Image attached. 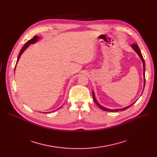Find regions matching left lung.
Returning <instances> with one entry per match:
<instances>
[{
  "label": "left lung",
  "mask_w": 157,
  "mask_h": 157,
  "mask_svg": "<svg viewBox=\"0 0 157 157\" xmlns=\"http://www.w3.org/2000/svg\"><path fill=\"white\" fill-rule=\"evenodd\" d=\"M131 47L133 48L134 50V51L136 52V53L139 56L140 59H141V61L143 62V76H144V86H145V62H144V59H143V55H142V54H141V51H140V49H139V46H138L137 44H133L131 45ZM144 88H143V90H144ZM92 96H93V99H94L95 103L97 104V105L98 107V108H101V109H102V110H104V111H109V112H117V111H124V110L128 109V108H130V107L131 105H132L137 101H136L134 102H133L132 104H131L130 105H129L127 106V107H125V108H121V109H108V108H104V107L102 106L99 103H98V102L97 101L96 98H95V94H94V92L93 91H92Z\"/></svg>",
  "instance_id": "obj_1"
}]
</instances>
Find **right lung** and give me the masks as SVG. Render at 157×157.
Returning <instances> with one entry per match:
<instances>
[{
    "label": "right lung",
    "instance_id": "1",
    "mask_svg": "<svg viewBox=\"0 0 157 157\" xmlns=\"http://www.w3.org/2000/svg\"><path fill=\"white\" fill-rule=\"evenodd\" d=\"M39 37L38 36H34V37H33L32 39H31L30 40H28L27 42L25 44V45L23 46V48L21 49V50H20V53H19V55H18V59H17V61H16V65H15V69H16V64H17V63H18V60H19V59H20V56H21V55H22V53L25 51V49H27V48H28V47L30 46V44H34V43H36L37 41L38 40V39H39ZM61 108V107H60ZM50 113V112H49Z\"/></svg>",
    "mask_w": 157,
    "mask_h": 157
}]
</instances>
